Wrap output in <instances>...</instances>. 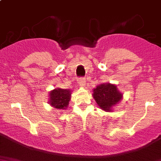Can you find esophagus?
Here are the masks:
<instances>
[{"instance_id":"34e87169","label":"esophagus","mask_w":161,"mask_h":161,"mask_svg":"<svg viewBox=\"0 0 161 161\" xmlns=\"http://www.w3.org/2000/svg\"><path fill=\"white\" fill-rule=\"evenodd\" d=\"M78 83H79V85H81V86H84L85 83H86V79H85V78H79L78 79Z\"/></svg>"}]
</instances>
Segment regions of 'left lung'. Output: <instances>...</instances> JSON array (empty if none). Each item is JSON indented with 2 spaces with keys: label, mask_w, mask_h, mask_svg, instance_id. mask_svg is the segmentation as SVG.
<instances>
[{
  "label": "left lung",
  "mask_w": 161,
  "mask_h": 161,
  "mask_svg": "<svg viewBox=\"0 0 161 161\" xmlns=\"http://www.w3.org/2000/svg\"><path fill=\"white\" fill-rule=\"evenodd\" d=\"M93 97L101 109L110 111V108L120 101L122 94L118 91L115 85L103 83L94 88Z\"/></svg>",
  "instance_id": "left-lung-1"
}]
</instances>
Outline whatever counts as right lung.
<instances>
[{"label":"right lung","instance_id":"add662e5","mask_svg":"<svg viewBox=\"0 0 161 161\" xmlns=\"http://www.w3.org/2000/svg\"><path fill=\"white\" fill-rule=\"evenodd\" d=\"M69 90L57 88L50 92V105L56 109H64L68 106L70 100Z\"/></svg>","mask_w":161,"mask_h":161}]
</instances>
